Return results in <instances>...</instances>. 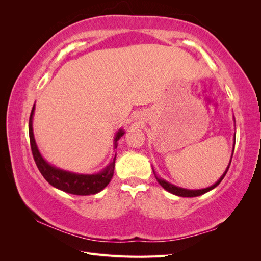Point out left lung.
Here are the masks:
<instances>
[{
  "label": "left lung",
  "mask_w": 261,
  "mask_h": 261,
  "mask_svg": "<svg viewBox=\"0 0 261 261\" xmlns=\"http://www.w3.org/2000/svg\"><path fill=\"white\" fill-rule=\"evenodd\" d=\"M234 146H235V140H234V144H233V150H232L231 160H230V162H228L227 168H226V170L224 171L222 176H221V177L216 181L215 184L209 186V187H207V188H202V189H186V188H181V187L175 186V185H173V184L169 183V181H167L165 179H163V178L158 176V175L155 174L154 170L152 169V170H153V173H154V176H155V178H156V180H158V183H159V184L165 189V191H168L169 193H171V194H173V195H176V196H179V197H197V196L203 195V194H206V193L210 192L211 189L217 187V186L221 183V180H222V179L224 178V176H225V174H226V172H227L228 168H230L231 161H232V156H233V152H234Z\"/></svg>",
  "instance_id": "1"
}]
</instances>
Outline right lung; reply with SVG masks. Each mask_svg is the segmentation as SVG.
Listing matches in <instances>:
<instances>
[{
  "mask_svg": "<svg viewBox=\"0 0 261 261\" xmlns=\"http://www.w3.org/2000/svg\"><path fill=\"white\" fill-rule=\"evenodd\" d=\"M35 114V105L31 110V114L29 118V139H30V146L31 151L37 167L40 171L42 176L45 178L50 185L53 187L61 189V191L73 194V195H80V196H87V195H94L101 192L102 189L108 186L110 180L113 177L114 167H115V159L116 153L114 154L113 159L110 161L107 167L98 172L93 173V174H80V173H74L62 170L60 168L54 167L46 161L44 158L41 155L39 151L38 146L36 144L35 136H34V129H33V117ZM125 134V132L120 128L115 134L114 137V149L117 148V140L120 139Z\"/></svg>",
  "mask_w": 261,
  "mask_h": 261,
  "instance_id": "obj_1",
  "label": "right lung"
}]
</instances>
